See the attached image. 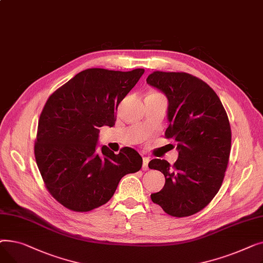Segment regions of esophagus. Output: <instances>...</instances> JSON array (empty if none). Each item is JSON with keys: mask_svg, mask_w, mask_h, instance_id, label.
Segmentation results:
<instances>
[{"mask_svg": "<svg viewBox=\"0 0 263 263\" xmlns=\"http://www.w3.org/2000/svg\"><path fill=\"white\" fill-rule=\"evenodd\" d=\"M148 163H149V158H144L143 159V171H148Z\"/></svg>", "mask_w": 263, "mask_h": 263, "instance_id": "obj_1", "label": "esophagus"}]
</instances>
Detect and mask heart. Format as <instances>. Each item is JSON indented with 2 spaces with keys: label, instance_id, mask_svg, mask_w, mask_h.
I'll return each instance as SVG.
<instances>
[{
  "label": "heart",
  "instance_id": "1",
  "mask_svg": "<svg viewBox=\"0 0 263 263\" xmlns=\"http://www.w3.org/2000/svg\"><path fill=\"white\" fill-rule=\"evenodd\" d=\"M151 95H158V93H151Z\"/></svg>",
  "mask_w": 263,
  "mask_h": 263
}]
</instances>
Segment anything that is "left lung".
I'll list each match as a JSON object with an SVG mask.
<instances>
[{
  "instance_id": "8db88e82",
  "label": "left lung",
  "mask_w": 263,
  "mask_h": 263,
  "mask_svg": "<svg viewBox=\"0 0 263 263\" xmlns=\"http://www.w3.org/2000/svg\"><path fill=\"white\" fill-rule=\"evenodd\" d=\"M149 85L168 99L166 139L177 143L178 160L171 164L151 160L149 168L165 176L163 189L151 200L175 217L202 210L223 183L231 148L226 110L215 91L202 80L185 72L155 71Z\"/></svg>"
}]
</instances>
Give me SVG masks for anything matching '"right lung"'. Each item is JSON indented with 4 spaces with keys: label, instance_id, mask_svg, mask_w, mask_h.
<instances>
[{
    "label": "right lung",
    "instance_id": "1",
    "mask_svg": "<svg viewBox=\"0 0 263 263\" xmlns=\"http://www.w3.org/2000/svg\"><path fill=\"white\" fill-rule=\"evenodd\" d=\"M144 71L86 69L49 97L34 153L47 190L65 208H98L112 198L123 176L141 170L143 159L133 148L115 155L106 146L97 150V142L100 127L114 126L118 104Z\"/></svg>",
    "mask_w": 263,
    "mask_h": 263
}]
</instances>
